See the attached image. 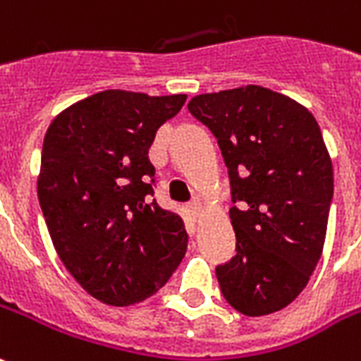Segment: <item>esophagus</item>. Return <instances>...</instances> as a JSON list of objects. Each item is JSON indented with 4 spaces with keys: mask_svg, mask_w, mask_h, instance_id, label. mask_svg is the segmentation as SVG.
Listing matches in <instances>:
<instances>
[{
    "mask_svg": "<svg viewBox=\"0 0 361 361\" xmlns=\"http://www.w3.org/2000/svg\"><path fill=\"white\" fill-rule=\"evenodd\" d=\"M189 212H191L192 216L199 217L200 212H202V204H200V200H191V204H189Z\"/></svg>",
    "mask_w": 361,
    "mask_h": 361,
    "instance_id": "esophagus-1",
    "label": "esophagus"
}]
</instances>
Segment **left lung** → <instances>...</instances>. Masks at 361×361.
<instances>
[{
	"instance_id": "8db88e82",
	"label": "left lung",
	"mask_w": 361,
	"mask_h": 361,
	"mask_svg": "<svg viewBox=\"0 0 361 361\" xmlns=\"http://www.w3.org/2000/svg\"><path fill=\"white\" fill-rule=\"evenodd\" d=\"M189 114L208 126L229 170L236 255L216 267L221 293L246 316L282 310L320 261L334 166L307 107L259 85L199 94Z\"/></svg>"
}]
</instances>
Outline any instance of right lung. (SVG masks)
Returning <instances> with one entry per match:
<instances>
[{"instance_id": "right-lung-1", "label": "right lung", "mask_w": 361, "mask_h": 361, "mask_svg": "<svg viewBox=\"0 0 361 361\" xmlns=\"http://www.w3.org/2000/svg\"><path fill=\"white\" fill-rule=\"evenodd\" d=\"M185 100L104 90L66 107L47 128L37 178L47 229L71 276L111 307L157 293L185 255L181 217L147 199L155 132Z\"/></svg>"}]
</instances>
